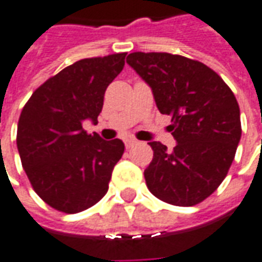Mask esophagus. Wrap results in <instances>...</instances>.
Instances as JSON below:
<instances>
[{"label":"esophagus","mask_w":262,"mask_h":262,"mask_svg":"<svg viewBox=\"0 0 262 262\" xmlns=\"http://www.w3.org/2000/svg\"><path fill=\"white\" fill-rule=\"evenodd\" d=\"M136 143H137L136 139H126V140H125L126 149H130V147H133V146H135Z\"/></svg>","instance_id":"esophagus-1"}]
</instances>
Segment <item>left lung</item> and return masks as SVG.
Instances as JSON below:
<instances>
[{
  "label": "left lung",
  "instance_id": "8db88e82",
  "mask_svg": "<svg viewBox=\"0 0 262 262\" xmlns=\"http://www.w3.org/2000/svg\"><path fill=\"white\" fill-rule=\"evenodd\" d=\"M126 62L151 88L157 109L171 118L176 144L150 142L144 170L150 193L190 207L211 195L226 179L241 137L238 102L211 68L182 55L133 52Z\"/></svg>",
  "mask_w": 262,
  "mask_h": 262
}]
</instances>
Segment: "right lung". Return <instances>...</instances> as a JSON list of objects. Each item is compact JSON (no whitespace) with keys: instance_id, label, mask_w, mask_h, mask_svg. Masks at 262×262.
<instances>
[{"instance_id":"1","label":"right lung","mask_w":262,"mask_h":262,"mask_svg":"<svg viewBox=\"0 0 262 262\" xmlns=\"http://www.w3.org/2000/svg\"><path fill=\"white\" fill-rule=\"evenodd\" d=\"M125 56L75 62L45 80L24 106L16 130L21 163L36 194L58 211H83L109 188L125 144L88 135L82 122H98L106 88L122 72Z\"/></svg>"}]
</instances>
